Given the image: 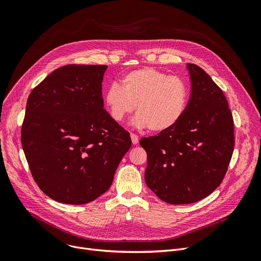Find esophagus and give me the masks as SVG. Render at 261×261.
<instances>
[{
    "label": "esophagus",
    "instance_id": "34e87169",
    "mask_svg": "<svg viewBox=\"0 0 261 261\" xmlns=\"http://www.w3.org/2000/svg\"><path fill=\"white\" fill-rule=\"evenodd\" d=\"M131 140H132V143H133V144H137L138 141H139V138H138V136H137L136 134L131 133Z\"/></svg>",
    "mask_w": 261,
    "mask_h": 261
}]
</instances>
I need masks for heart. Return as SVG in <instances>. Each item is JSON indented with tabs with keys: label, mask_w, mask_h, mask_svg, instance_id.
I'll return each mask as SVG.
<instances>
[{
	"label": "heart",
	"mask_w": 261,
	"mask_h": 261,
	"mask_svg": "<svg viewBox=\"0 0 261 261\" xmlns=\"http://www.w3.org/2000/svg\"><path fill=\"white\" fill-rule=\"evenodd\" d=\"M188 102L184 82L153 68L131 71L123 76L122 87L111 84L104 94L110 117L122 122L136 108L133 120L139 128L154 133L172 129L182 118Z\"/></svg>",
	"instance_id": "1"
}]
</instances>
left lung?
<instances>
[{"label": "left lung", "mask_w": 261, "mask_h": 261, "mask_svg": "<svg viewBox=\"0 0 261 261\" xmlns=\"http://www.w3.org/2000/svg\"><path fill=\"white\" fill-rule=\"evenodd\" d=\"M191 96L170 130L143 137L147 187L170 204L196 202L213 193L225 176L234 146L231 111L222 90L195 64H187Z\"/></svg>", "instance_id": "obj_1"}]
</instances>
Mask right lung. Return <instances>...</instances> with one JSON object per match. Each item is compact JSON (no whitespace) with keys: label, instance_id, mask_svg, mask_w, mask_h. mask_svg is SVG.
Here are the masks:
<instances>
[{"label":"right lung","instance_id":"add662e5","mask_svg":"<svg viewBox=\"0 0 261 261\" xmlns=\"http://www.w3.org/2000/svg\"><path fill=\"white\" fill-rule=\"evenodd\" d=\"M105 65H67L30 94L21 144L32 175L51 199L85 204L105 193L131 147L103 108Z\"/></svg>","mask_w":261,"mask_h":261}]
</instances>
